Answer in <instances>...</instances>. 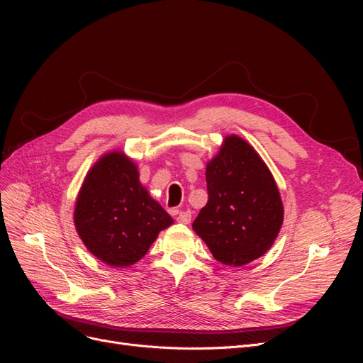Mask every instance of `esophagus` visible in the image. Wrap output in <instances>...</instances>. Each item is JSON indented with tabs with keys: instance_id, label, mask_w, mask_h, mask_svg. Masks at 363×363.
Returning <instances> with one entry per match:
<instances>
[{
	"instance_id": "esophagus-1",
	"label": "esophagus",
	"mask_w": 363,
	"mask_h": 363,
	"mask_svg": "<svg viewBox=\"0 0 363 363\" xmlns=\"http://www.w3.org/2000/svg\"><path fill=\"white\" fill-rule=\"evenodd\" d=\"M191 218H192V213L189 211H182L180 213H177V221L182 224H189Z\"/></svg>"
}]
</instances>
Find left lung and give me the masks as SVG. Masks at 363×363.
Segmentation results:
<instances>
[{"instance_id": "left-lung-1", "label": "left lung", "mask_w": 363, "mask_h": 363, "mask_svg": "<svg viewBox=\"0 0 363 363\" xmlns=\"http://www.w3.org/2000/svg\"><path fill=\"white\" fill-rule=\"evenodd\" d=\"M207 204L192 224L213 257L242 267L272 247L283 203L271 171L247 140L227 136L206 167Z\"/></svg>"}]
</instances>
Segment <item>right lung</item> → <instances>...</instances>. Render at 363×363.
I'll return each mask as SVG.
<instances>
[{
	"label": "right lung",
	"instance_id": "add662e5",
	"mask_svg": "<svg viewBox=\"0 0 363 363\" xmlns=\"http://www.w3.org/2000/svg\"><path fill=\"white\" fill-rule=\"evenodd\" d=\"M172 218L139 182L135 162L112 151L87 172L75 201L74 224L92 255L127 268L147 255Z\"/></svg>",
	"mask_w": 363,
	"mask_h": 363
}]
</instances>
